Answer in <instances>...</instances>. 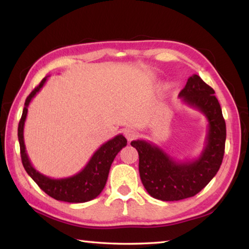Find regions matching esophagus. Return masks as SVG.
Wrapping results in <instances>:
<instances>
[{
  "label": "esophagus",
  "instance_id": "esophagus-1",
  "mask_svg": "<svg viewBox=\"0 0 249 249\" xmlns=\"http://www.w3.org/2000/svg\"><path fill=\"white\" fill-rule=\"evenodd\" d=\"M124 136L128 139V141H132L138 137V132L133 129H128V130H125Z\"/></svg>",
  "mask_w": 249,
  "mask_h": 249
}]
</instances>
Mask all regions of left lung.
Listing matches in <instances>:
<instances>
[{"label":"left lung","mask_w":249,"mask_h":249,"mask_svg":"<svg viewBox=\"0 0 249 249\" xmlns=\"http://www.w3.org/2000/svg\"><path fill=\"white\" fill-rule=\"evenodd\" d=\"M178 96L208 120L206 143L197 159L176 160L150 141L131 142L139 153L143 186L150 196L162 201H178L200 193L219 171L225 149V121L212 87L194 74Z\"/></svg>","instance_id":"obj_1"}]
</instances>
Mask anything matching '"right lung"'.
Wrapping results in <instances>:
<instances>
[{"mask_svg": "<svg viewBox=\"0 0 249 249\" xmlns=\"http://www.w3.org/2000/svg\"><path fill=\"white\" fill-rule=\"evenodd\" d=\"M47 80L48 76L42 78L40 84L26 98L23 115H21L18 124V141L21 162H23V166L28 175L48 196L55 200L70 203L87 202L89 200L95 199L103 191L113 160L122 147L127 145V139L122 134H118L111 140L104 143L93 154L86 166L73 176L55 179V178H50L39 173L30 163L27 152H26L24 142V125L26 117H27L29 104L38 91L42 89Z\"/></svg>", "mask_w": 249, "mask_h": 249, "instance_id": "right-lung-1", "label": "right lung"}]
</instances>
